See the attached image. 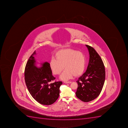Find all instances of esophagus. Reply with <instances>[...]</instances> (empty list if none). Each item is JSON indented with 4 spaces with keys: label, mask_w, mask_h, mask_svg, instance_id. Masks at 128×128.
Wrapping results in <instances>:
<instances>
[{
    "label": "esophagus",
    "mask_w": 128,
    "mask_h": 128,
    "mask_svg": "<svg viewBox=\"0 0 128 128\" xmlns=\"http://www.w3.org/2000/svg\"><path fill=\"white\" fill-rule=\"evenodd\" d=\"M72 83V82H65L64 83L65 84H70V83Z\"/></svg>",
    "instance_id": "1"
}]
</instances>
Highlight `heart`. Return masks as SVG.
Listing matches in <instances>:
<instances>
[{"mask_svg":"<svg viewBox=\"0 0 128 128\" xmlns=\"http://www.w3.org/2000/svg\"><path fill=\"white\" fill-rule=\"evenodd\" d=\"M56 59L52 58L50 62L53 74L59 75L66 69L60 76L61 80L67 81L74 76L83 74L86 68L85 55L76 50L67 48L58 50L55 54Z\"/></svg>","mask_w":128,"mask_h":128,"instance_id":"obj_1","label":"heart"}]
</instances>
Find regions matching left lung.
Returning <instances> with one entry per match:
<instances>
[{"mask_svg": "<svg viewBox=\"0 0 128 128\" xmlns=\"http://www.w3.org/2000/svg\"><path fill=\"white\" fill-rule=\"evenodd\" d=\"M88 48L90 59L87 70L76 82L78 88L76 96L83 102L92 101L99 96L104 84L105 71L101 58L92 46Z\"/></svg>", "mask_w": 128, "mask_h": 128, "instance_id": "8db88e82", "label": "left lung"}]
</instances>
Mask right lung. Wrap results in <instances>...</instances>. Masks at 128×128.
<instances>
[{
	"mask_svg": "<svg viewBox=\"0 0 128 128\" xmlns=\"http://www.w3.org/2000/svg\"><path fill=\"white\" fill-rule=\"evenodd\" d=\"M35 51L30 57L25 67V80L27 88L32 97L42 104L49 105L56 101L59 96L60 87L62 82H55L50 67V63L44 62L42 67L36 66L34 55Z\"/></svg>",
	"mask_w": 128,
	"mask_h": 128,
	"instance_id": "add662e5",
	"label": "right lung"
}]
</instances>
